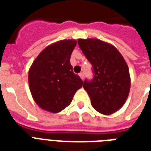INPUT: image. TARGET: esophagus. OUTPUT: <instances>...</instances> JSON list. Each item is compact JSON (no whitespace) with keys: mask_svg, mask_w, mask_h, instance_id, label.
<instances>
[{"mask_svg":"<svg viewBox=\"0 0 151 151\" xmlns=\"http://www.w3.org/2000/svg\"><path fill=\"white\" fill-rule=\"evenodd\" d=\"M79 76H80V78L82 79V80H84V73H79Z\"/></svg>","mask_w":151,"mask_h":151,"instance_id":"obj_1","label":"esophagus"}]
</instances>
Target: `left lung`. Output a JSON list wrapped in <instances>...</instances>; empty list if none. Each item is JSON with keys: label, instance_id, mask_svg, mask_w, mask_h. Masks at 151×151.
Masks as SVG:
<instances>
[{"label": "left lung", "instance_id": "1", "mask_svg": "<svg viewBox=\"0 0 151 151\" xmlns=\"http://www.w3.org/2000/svg\"><path fill=\"white\" fill-rule=\"evenodd\" d=\"M78 42L94 73L93 79L85 80L83 88L95 110L102 114H112L122 107L129 96V66L111 44L96 38L78 39Z\"/></svg>", "mask_w": 151, "mask_h": 151}]
</instances>
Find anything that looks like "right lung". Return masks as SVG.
I'll return each mask as SVG.
<instances>
[{
  "label": "right lung",
  "instance_id": "right-lung-1",
  "mask_svg": "<svg viewBox=\"0 0 151 151\" xmlns=\"http://www.w3.org/2000/svg\"><path fill=\"white\" fill-rule=\"evenodd\" d=\"M76 40H62L47 46L33 62L28 73L29 90L43 110L59 113L70 105L82 87L80 77L73 72L70 55Z\"/></svg>",
  "mask_w": 151,
  "mask_h": 151
}]
</instances>
